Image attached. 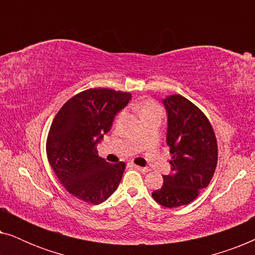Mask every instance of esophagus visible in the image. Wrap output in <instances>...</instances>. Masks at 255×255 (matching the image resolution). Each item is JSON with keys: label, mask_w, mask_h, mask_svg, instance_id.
<instances>
[{"label": "esophagus", "mask_w": 255, "mask_h": 255, "mask_svg": "<svg viewBox=\"0 0 255 255\" xmlns=\"http://www.w3.org/2000/svg\"><path fill=\"white\" fill-rule=\"evenodd\" d=\"M134 168L139 170V172H141V173H147L149 170L148 168H146V167H140V166H137V165H134Z\"/></svg>", "instance_id": "obj_1"}]
</instances>
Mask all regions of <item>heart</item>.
<instances>
[{
	"mask_svg": "<svg viewBox=\"0 0 255 255\" xmlns=\"http://www.w3.org/2000/svg\"><path fill=\"white\" fill-rule=\"evenodd\" d=\"M139 111H140L141 117H144V116H146V115H149L153 113H161V108H160L158 104L154 102V101L147 100V101H144V102L140 103V106H139ZM121 116H122V114L120 115V117Z\"/></svg>",
	"mask_w": 255,
	"mask_h": 255,
	"instance_id": "obj_1",
	"label": "heart"
}]
</instances>
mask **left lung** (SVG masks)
Segmentation results:
<instances>
[{
  "instance_id": "left-lung-1",
  "label": "left lung",
  "mask_w": 255,
  "mask_h": 255,
  "mask_svg": "<svg viewBox=\"0 0 255 255\" xmlns=\"http://www.w3.org/2000/svg\"><path fill=\"white\" fill-rule=\"evenodd\" d=\"M162 103L168 118L170 174L162 175L163 186L152 196L162 207L177 208L191 203L210 183L217 166V139L207 116L186 97L170 95Z\"/></svg>"
}]
</instances>
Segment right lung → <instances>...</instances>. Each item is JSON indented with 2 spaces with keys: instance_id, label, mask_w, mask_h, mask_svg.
Wrapping results in <instances>:
<instances>
[{
  "instance_id": "obj_1",
  "label": "right lung",
  "mask_w": 255,
  "mask_h": 255,
  "mask_svg": "<svg viewBox=\"0 0 255 255\" xmlns=\"http://www.w3.org/2000/svg\"><path fill=\"white\" fill-rule=\"evenodd\" d=\"M130 100V93L87 89L69 99L52 122L48 162L65 189L79 200L100 204L117 189L125 163L107 162L97 154L96 145Z\"/></svg>"
}]
</instances>
